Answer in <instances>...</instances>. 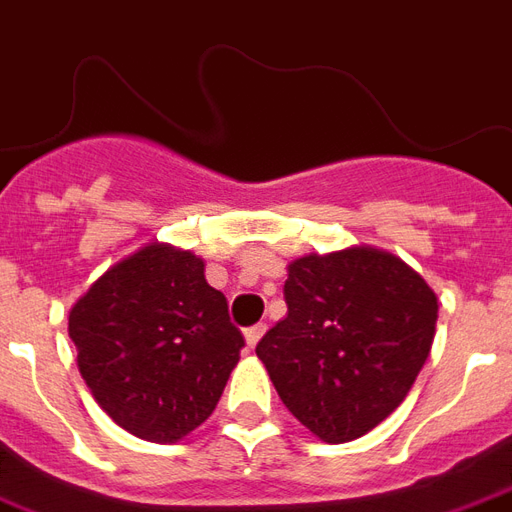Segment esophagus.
<instances>
[{"label":"esophagus","mask_w":512,"mask_h":512,"mask_svg":"<svg viewBox=\"0 0 512 512\" xmlns=\"http://www.w3.org/2000/svg\"><path fill=\"white\" fill-rule=\"evenodd\" d=\"M263 333H266V325L260 323V325H252V328H246L244 331V339L249 347H257V342L263 339Z\"/></svg>","instance_id":"obj_1"}]
</instances>
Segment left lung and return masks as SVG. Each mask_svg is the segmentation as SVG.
<instances>
[{
    "mask_svg": "<svg viewBox=\"0 0 512 512\" xmlns=\"http://www.w3.org/2000/svg\"><path fill=\"white\" fill-rule=\"evenodd\" d=\"M285 304L255 350L279 399L323 442L363 437L429 358L437 295L399 257L352 246L293 260Z\"/></svg>",
    "mask_w": 512,
    "mask_h": 512,
    "instance_id": "1",
    "label": "left lung"
}]
</instances>
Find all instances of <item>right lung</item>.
<instances>
[{"mask_svg":"<svg viewBox=\"0 0 512 512\" xmlns=\"http://www.w3.org/2000/svg\"><path fill=\"white\" fill-rule=\"evenodd\" d=\"M203 260L149 244L121 260L70 309L78 369L102 410L149 442H179L214 412L244 333Z\"/></svg>","mask_w":512,"mask_h":512,"instance_id":"add662e5","label":"right lung"}]
</instances>
